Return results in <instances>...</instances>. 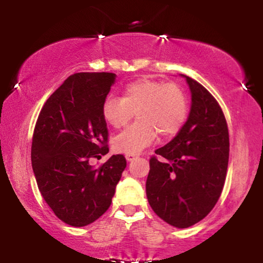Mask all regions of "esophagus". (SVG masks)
<instances>
[{"label":"esophagus","mask_w":263,"mask_h":263,"mask_svg":"<svg viewBox=\"0 0 263 263\" xmlns=\"http://www.w3.org/2000/svg\"><path fill=\"white\" fill-rule=\"evenodd\" d=\"M136 157H138L136 154H127V156H125V159H127V161H132L134 160Z\"/></svg>","instance_id":"34e87169"}]
</instances>
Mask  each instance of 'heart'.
Instances as JSON below:
<instances>
[{
  "instance_id": "1",
  "label": "heart",
  "mask_w": 263,
  "mask_h": 263,
  "mask_svg": "<svg viewBox=\"0 0 263 263\" xmlns=\"http://www.w3.org/2000/svg\"><path fill=\"white\" fill-rule=\"evenodd\" d=\"M134 112L138 121L112 140L120 153L138 154L158 134L164 139L177 135L188 118L189 100L178 85L143 78L125 85L122 98L109 96L102 105L103 120L115 129L124 127Z\"/></svg>"
}]
</instances>
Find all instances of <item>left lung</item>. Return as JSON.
<instances>
[{
	"label": "left lung",
	"instance_id": "8db88e82",
	"mask_svg": "<svg viewBox=\"0 0 263 263\" xmlns=\"http://www.w3.org/2000/svg\"><path fill=\"white\" fill-rule=\"evenodd\" d=\"M192 93L184 127L149 159L147 200L158 217L189 228L206 217L220 197L229 164V129L214 97L183 75Z\"/></svg>",
	"mask_w": 263,
	"mask_h": 263
}]
</instances>
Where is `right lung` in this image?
Returning <instances> with one entry per match:
<instances>
[{
  "label": "right lung",
  "instance_id": "add662e5",
  "mask_svg": "<svg viewBox=\"0 0 263 263\" xmlns=\"http://www.w3.org/2000/svg\"><path fill=\"white\" fill-rule=\"evenodd\" d=\"M115 81L116 74L104 71L70 75L35 123L31 160L39 192L56 217L75 228L105 213L127 166L122 154L99 167L89 164L109 152L102 105Z\"/></svg>",
  "mask_w": 263,
  "mask_h": 263
}]
</instances>
